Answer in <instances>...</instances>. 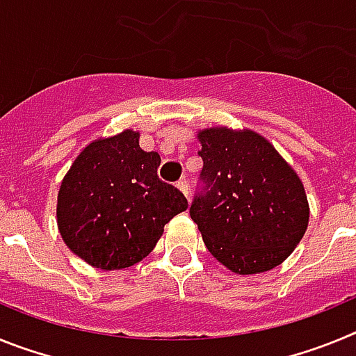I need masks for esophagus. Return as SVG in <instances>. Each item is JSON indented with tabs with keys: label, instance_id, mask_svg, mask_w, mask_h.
Returning a JSON list of instances; mask_svg holds the SVG:
<instances>
[{
	"label": "esophagus",
	"instance_id": "obj_1",
	"mask_svg": "<svg viewBox=\"0 0 356 356\" xmlns=\"http://www.w3.org/2000/svg\"><path fill=\"white\" fill-rule=\"evenodd\" d=\"M176 187L180 188L181 191V194H184L185 197H188V193H191V188H188V184L185 180H180L178 181V184H176Z\"/></svg>",
	"mask_w": 356,
	"mask_h": 356
}]
</instances>
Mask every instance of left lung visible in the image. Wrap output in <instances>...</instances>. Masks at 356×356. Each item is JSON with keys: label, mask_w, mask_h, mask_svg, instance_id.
Instances as JSON below:
<instances>
[{"label": "left lung", "mask_w": 356, "mask_h": 356, "mask_svg": "<svg viewBox=\"0 0 356 356\" xmlns=\"http://www.w3.org/2000/svg\"><path fill=\"white\" fill-rule=\"evenodd\" d=\"M203 193L191 205L207 250L235 275L280 266L308 226L307 193L291 163L253 130L197 131Z\"/></svg>", "instance_id": "obj_1"}]
</instances>
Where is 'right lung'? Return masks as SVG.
<instances>
[{
	"label": "right lung",
	"mask_w": 356,
	"mask_h": 356,
	"mask_svg": "<svg viewBox=\"0 0 356 356\" xmlns=\"http://www.w3.org/2000/svg\"><path fill=\"white\" fill-rule=\"evenodd\" d=\"M139 131L99 137L80 151L56 197V225L72 253L102 271L135 266L163 226L187 210L176 187L156 176L160 155L139 146Z\"/></svg>",
	"instance_id": "obj_1"
}]
</instances>
